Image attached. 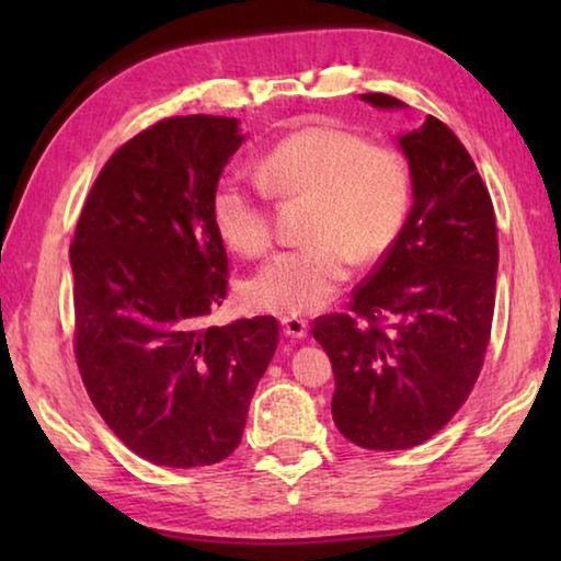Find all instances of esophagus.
<instances>
[{
	"label": "esophagus",
	"mask_w": 561,
	"mask_h": 561,
	"mask_svg": "<svg viewBox=\"0 0 561 561\" xmlns=\"http://www.w3.org/2000/svg\"><path fill=\"white\" fill-rule=\"evenodd\" d=\"M282 329H284V334H287V336L301 339V336H307L309 321L301 319V317H282Z\"/></svg>",
	"instance_id": "obj_1"
}]
</instances>
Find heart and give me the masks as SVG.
I'll return each mask as SVG.
<instances>
[{
  "label": "heart",
  "instance_id": "1",
  "mask_svg": "<svg viewBox=\"0 0 561 561\" xmlns=\"http://www.w3.org/2000/svg\"><path fill=\"white\" fill-rule=\"evenodd\" d=\"M270 193L311 195L309 242L284 250L247 279L254 311L311 314L334 299L358 260H376L396 242L411 210L413 173L401 148L371 144L341 126H307L262 156L257 175L232 173L210 203L215 230L234 252L257 257L272 247Z\"/></svg>",
  "mask_w": 561,
  "mask_h": 561
}]
</instances>
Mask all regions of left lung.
<instances>
[{
  "instance_id": "obj_1",
  "label": "left lung",
  "mask_w": 561,
  "mask_h": 561,
  "mask_svg": "<svg viewBox=\"0 0 561 561\" xmlns=\"http://www.w3.org/2000/svg\"><path fill=\"white\" fill-rule=\"evenodd\" d=\"M398 108L388 93H364ZM413 210L341 314L314 319L331 358V413L366 450H405L450 423L485 364L497 279L490 193L460 138L435 116L398 138Z\"/></svg>"
}]
</instances>
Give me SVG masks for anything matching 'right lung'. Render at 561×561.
<instances>
[{
  "instance_id": "obj_1",
  "label": "right lung",
  "mask_w": 561,
  "mask_h": 561,
  "mask_svg": "<svg viewBox=\"0 0 561 561\" xmlns=\"http://www.w3.org/2000/svg\"><path fill=\"white\" fill-rule=\"evenodd\" d=\"M242 144L237 118L140 130L93 183L71 242L73 354L116 438L165 468L225 460L279 341L274 317L205 327L227 294L210 203Z\"/></svg>"
}]
</instances>
